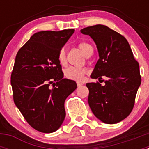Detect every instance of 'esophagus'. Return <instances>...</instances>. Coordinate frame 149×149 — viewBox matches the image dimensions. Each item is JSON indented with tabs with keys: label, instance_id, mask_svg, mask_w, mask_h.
I'll return each instance as SVG.
<instances>
[{
	"label": "esophagus",
	"instance_id": "34e87169",
	"mask_svg": "<svg viewBox=\"0 0 149 149\" xmlns=\"http://www.w3.org/2000/svg\"><path fill=\"white\" fill-rule=\"evenodd\" d=\"M77 86H78V87H80V86H82V85H83V84H84L82 82H77Z\"/></svg>",
	"mask_w": 149,
	"mask_h": 149
}]
</instances>
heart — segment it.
Returning <instances> with one entry per match:
<instances>
[{
    "mask_svg": "<svg viewBox=\"0 0 149 149\" xmlns=\"http://www.w3.org/2000/svg\"><path fill=\"white\" fill-rule=\"evenodd\" d=\"M79 49L82 51L85 56H89L92 55L93 52V48L90 44L85 42H82L78 44ZM57 60L61 65H65L66 64V56H65V50L62 48L59 51L57 55ZM87 72V69L85 68H79V67L71 66L65 71V75L68 79L74 80V81H81L84 80V76Z\"/></svg>",
    "mask_w": 149,
    "mask_h": 149,
    "instance_id": "heart-1",
    "label": "heart"
}]
</instances>
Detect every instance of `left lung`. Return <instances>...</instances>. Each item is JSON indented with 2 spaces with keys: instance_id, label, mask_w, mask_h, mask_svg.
I'll list each match as a JSON object with an SVG mask.
<instances>
[{
  "instance_id": "1",
  "label": "left lung",
  "mask_w": 149,
  "mask_h": 149,
  "mask_svg": "<svg viewBox=\"0 0 149 149\" xmlns=\"http://www.w3.org/2000/svg\"><path fill=\"white\" fill-rule=\"evenodd\" d=\"M81 32L89 35L97 45L99 59L91 74L98 81L86 84L88 103L93 114L106 124L125 119L134 108L141 84L138 62L127 39L101 24L85 27ZM104 77L105 80H102ZM105 82L102 86L100 83Z\"/></svg>"
}]
</instances>
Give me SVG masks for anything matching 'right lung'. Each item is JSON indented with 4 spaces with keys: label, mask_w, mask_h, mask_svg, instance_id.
Instances as JSON below:
<instances>
[{
    "label": "right lung",
    "mask_w": 149,
    "mask_h": 149,
    "mask_svg": "<svg viewBox=\"0 0 149 149\" xmlns=\"http://www.w3.org/2000/svg\"><path fill=\"white\" fill-rule=\"evenodd\" d=\"M74 29L36 33L18 50L11 74L13 100L33 128L56 131L65 119V100L77 88L63 78L57 60Z\"/></svg>",
    "instance_id": "right-lung-1"
}]
</instances>
